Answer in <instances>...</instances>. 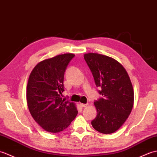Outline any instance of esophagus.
Returning <instances> with one entry per match:
<instances>
[{
    "instance_id": "1",
    "label": "esophagus",
    "mask_w": 157,
    "mask_h": 157,
    "mask_svg": "<svg viewBox=\"0 0 157 157\" xmlns=\"http://www.w3.org/2000/svg\"><path fill=\"white\" fill-rule=\"evenodd\" d=\"M80 105L82 107H85L88 105V104H85V103H80Z\"/></svg>"
}]
</instances>
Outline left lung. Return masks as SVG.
Instances as JSON below:
<instances>
[{
    "mask_svg": "<svg viewBox=\"0 0 157 157\" xmlns=\"http://www.w3.org/2000/svg\"><path fill=\"white\" fill-rule=\"evenodd\" d=\"M84 58L103 98L94 102L97 116L93 128L102 134L117 131L126 121L134 105V89L126 69L107 56L87 53Z\"/></svg>",
    "mask_w": 157,
    "mask_h": 157,
    "instance_id": "1",
    "label": "left lung"
}]
</instances>
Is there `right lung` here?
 Returning a JSON list of instances; mask_svg holds the SVG:
<instances>
[{"label":"right lung","mask_w":157,"mask_h":157,"mask_svg":"<svg viewBox=\"0 0 157 157\" xmlns=\"http://www.w3.org/2000/svg\"><path fill=\"white\" fill-rule=\"evenodd\" d=\"M74 54L58 55L39 62L27 86V103L34 120L44 130L57 133L67 128L78 113L75 103L61 97L64 75Z\"/></svg>","instance_id":"1"}]
</instances>
